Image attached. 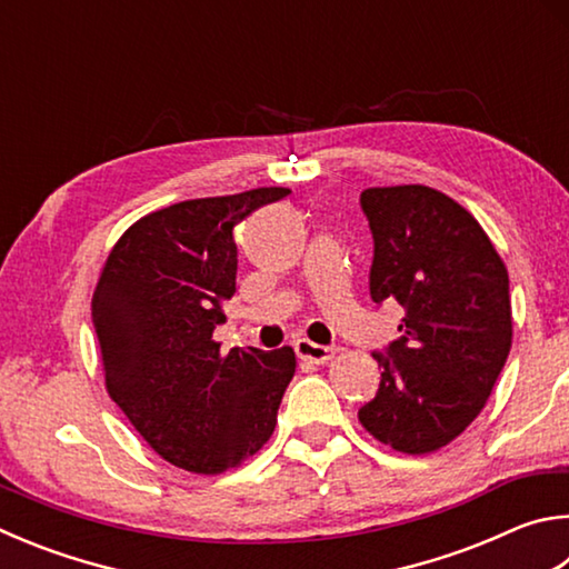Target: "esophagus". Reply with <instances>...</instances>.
<instances>
[{"mask_svg":"<svg viewBox=\"0 0 569 569\" xmlns=\"http://www.w3.org/2000/svg\"><path fill=\"white\" fill-rule=\"evenodd\" d=\"M296 353L301 360H308V363L323 366V363H328V360H333L338 350L328 348V346H318V343H311L308 338H301V340H296Z\"/></svg>","mask_w":569,"mask_h":569,"instance_id":"1","label":"esophagus"}]
</instances>
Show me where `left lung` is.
<instances>
[{
    "mask_svg": "<svg viewBox=\"0 0 569 569\" xmlns=\"http://www.w3.org/2000/svg\"><path fill=\"white\" fill-rule=\"evenodd\" d=\"M373 231L370 296L406 308L378 396L358 420L383 446L428 456L480 416L512 346L510 281L478 219L430 186L360 193Z\"/></svg>",
    "mask_w": 569,
    "mask_h": 569,
    "instance_id": "8db88e82",
    "label": "left lung"
}]
</instances>
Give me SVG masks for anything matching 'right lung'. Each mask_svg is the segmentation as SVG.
I'll use <instances>...</instances> for the list:
<instances>
[{
  "label": "right lung",
  "mask_w": 569,
  "mask_h": 569,
  "mask_svg": "<svg viewBox=\"0 0 569 569\" xmlns=\"http://www.w3.org/2000/svg\"><path fill=\"white\" fill-rule=\"evenodd\" d=\"M291 189L263 186L151 211L113 243L91 301L109 398L153 452L199 475L239 468L273 436L296 353L231 348L233 226Z\"/></svg>",
  "instance_id": "right-lung-1"
}]
</instances>
